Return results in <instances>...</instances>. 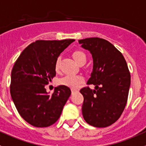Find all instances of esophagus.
I'll return each instance as SVG.
<instances>
[{
    "mask_svg": "<svg viewBox=\"0 0 146 146\" xmlns=\"http://www.w3.org/2000/svg\"><path fill=\"white\" fill-rule=\"evenodd\" d=\"M76 91H77L76 89H71V92H72V93L75 92H76Z\"/></svg>",
    "mask_w": 146,
    "mask_h": 146,
    "instance_id": "34e87169",
    "label": "esophagus"
}]
</instances>
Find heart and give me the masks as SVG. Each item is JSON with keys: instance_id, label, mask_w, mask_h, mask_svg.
Segmentation results:
<instances>
[{"instance_id": "1", "label": "heart", "mask_w": 146, "mask_h": 146, "mask_svg": "<svg viewBox=\"0 0 146 146\" xmlns=\"http://www.w3.org/2000/svg\"><path fill=\"white\" fill-rule=\"evenodd\" d=\"M73 57L78 64L86 62V56L82 51H75L73 53ZM59 68V60L55 64V70H57ZM84 81V78L79 75L68 74L60 80L61 85L68 86L72 89H76L79 86L81 83Z\"/></svg>"}]
</instances>
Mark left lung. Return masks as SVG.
I'll return each mask as SVG.
<instances>
[{
    "label": "left lung",
    "instance_id": "1",
    "mask_svg": "<svg viewBox=\"0 0 146 146\" xmlns=\"http://www.w3.org/2000/svg\"><path fill=\"white\" fill-rule=\"evenodd\" d=\"M92 56L93 69L88 84L84 87L83 117L90 125L106 127L115 122L125 108L130 86V73L122 54L112 44L100 38L78 40Z\"/></svg>",
    "mask_w": 146,
    "mask_h": 146
}]
</instances>
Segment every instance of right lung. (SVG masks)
Wrapping results in <instances>:
<instances>
[{"mask_svg": "<svg viewBox=\"0 0 146 146\" xmlns=\"http://www.w3.org/2000/svg\"><path fill=\"white\" fill-rule=\"evenodd\" d=\"M74 39L38 40L25 48L14 63L10 93L19 115L36 127H46L58 120L71 94L64 85L49 95L46 85L56 76L55 64L60 54Z\"/></svg>", "mask_w": 146, "mask_h": 146, "instance_id": "obj_1", "label": "right lung"}]
</instances>
